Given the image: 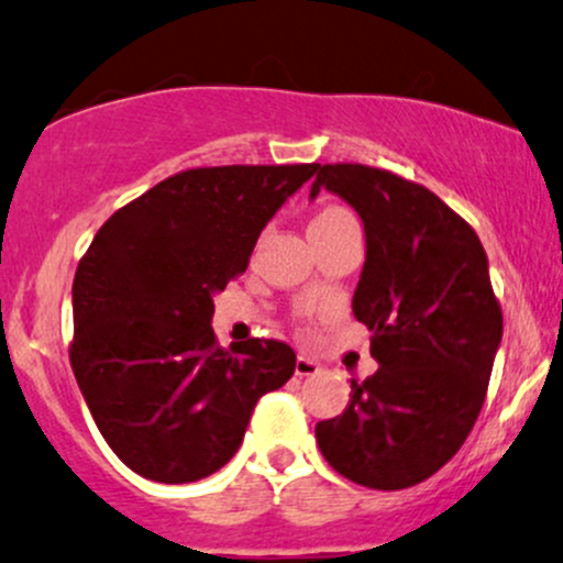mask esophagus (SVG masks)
<instances>
[{
  "mask_svg": "<svg viewBox=\"0 0 563 563\" xmlns=\"http://www.w3.org/2000/svg\"><path fill=\"white\" fill-rule=\"evenodd\" d=\"M319 369H321L319 362H313V358L306 356V353H300L298 362H295V375L298 377H313Z\"/></svg>",
  "mask_w": 563,
  "mask_h": 563,
  "instance_id": "34e87169",
  "label": "esophagus"
}]
</instances>
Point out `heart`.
Segmentation results:
<instances>
[{
    "instance_id": "1",
    "label": "heart",
    "mask_w": 563,
    "mask_h": 563,
    "mask_svg": "<svg viewBox=\"0 0 563 563\" xmlns=\"http://www.w3.org/2000/svg\"><path fill=\"white\" fill-rule=\"evenodd\" d=\"M343 223H356V218L345 210V207H324V210H319V214L313 218L311 229H330V225H343Z\"/></svg>"
}]
</instances>
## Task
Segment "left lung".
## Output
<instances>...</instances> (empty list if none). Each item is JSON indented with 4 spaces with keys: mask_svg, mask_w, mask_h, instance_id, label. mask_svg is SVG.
<instances>
[{
    "mask_svg": "<svg viewBox=\"0 0 563 563\" xmlns=\"http://www.w3.org/2000/svg\"><path fill=\"white\" fill-rule=\"evenodd\" d=\"M321 188L358 212L366 236L353 316L380 369L351 383L316 441L340 476L407 489L457 454L476 422L503 340V311L476 231L426 186L364 164H316Z\"/></svg>",
    "mask_w": 563,
    "mask_h": 563,
    "instance_id": "8db88e82",
    "label": "left lung"
}]
</instances>
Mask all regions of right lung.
Returning <instances> with one entry per match:
<instances>
[{
	"label": "right lung",
	"instance_id": "right-lung-1",
	"mask_svg": "<svg viewBox=\"0 0 563 563\" xmlns=\"http://www.w3.org/2000/svg\"><path fill=\"white\" fill-rule=\"evenodd\" d=\"M316 164L199 167L156 183L95 233L74 276L71 369L128 468L159 484L220 471L257 399L295 372L279 340L214 343L212 298Z\"/></svg>",
	"mask_w": 563,
	"mask_h": 563
}]
</instances>
